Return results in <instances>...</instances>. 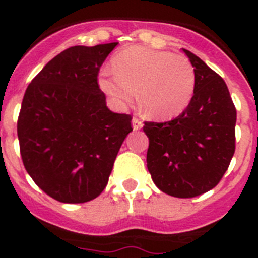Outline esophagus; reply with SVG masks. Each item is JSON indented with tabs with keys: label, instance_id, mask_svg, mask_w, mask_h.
Returning a JSON list of instances; mask_svg holds the SVG:
<instances>
[{
	"label": "esophagus",
	"instance_id": "esophagus-1",
	"mask_svg": "<svg viewBox=\"0 0 258 258\" xmlns=\"http://www.w3.org/2000/svg\"><path fill=\"white\" fill-rule=\"evenodd\" d=\"M132 125H133L134 131H140L141 127L143 126L142 121H141L140 118H137V117H133V120H132Z\"/></svg>",
	"mask_w": 258,
	"mask_h": 258
}]
</instances>
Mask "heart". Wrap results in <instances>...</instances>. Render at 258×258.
I'll return each instance as SVG.
<instances>
[{
  "instance_id": "heart-1",
  "label": "heart",
  "mask_w": 258,
  "mask_h": 258,
  "mask_svg": "<svg viewBox=\"0 0 258 258\" xmlns=\"http://www.w3.org/2000/svg\"><path fill=\"white\" fill-rule=\"evenodd\" d=\"M113 70L102 68L99 88L118 107L136 99L147 117L169 120L187 108L197 76L184 55L151 47L131 46L117 52Z\"/></svg>"
}]
</instances>
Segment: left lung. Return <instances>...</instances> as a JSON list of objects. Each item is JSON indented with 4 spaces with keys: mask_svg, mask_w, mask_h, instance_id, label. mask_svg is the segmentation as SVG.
Returning a JSON list of instances; mask_svg holds the SVG:
<instances>
[{
    "mask_svg": "<svg viewBox=\"0 0 258 258\" xmlns=\"http://www.w3.org/2000/svg\"><path fill=\"white\" fill-rule=\"evenodd\" d=\"M197 84L190 104L166 122H145L147 169L163 192L194 198L212 190L235 152L236 109L226 83L195 54L182 49Z\"/></svg>",
    "mask_w": 258,
    "mask_h": 258,
    "instance_id": "1",
    "label": "left lung"
}]
</instances>
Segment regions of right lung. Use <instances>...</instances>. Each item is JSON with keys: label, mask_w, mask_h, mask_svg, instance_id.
I'll return each instance as SVG.
<instances>
[{"label": "right lung", "mask_w": 258, "mask_h": 258, "mask_svg": "<svg viewBox=\"0 0 258 258\" xmlns=\"http://www.w3.org/2000/svg\"><path fill=\"white\" fill-rule=\"evenodd\" d=\"M117 42L72 46L32 80L18 118L24 168L41 190L61 203L101 195L117 152L133 131L132 116L115 113L98 72Z\"/></svg>", "instance_id": "1"}]
</instances>
